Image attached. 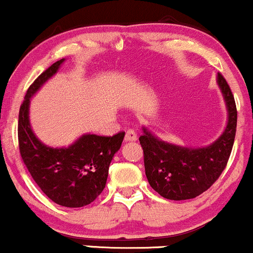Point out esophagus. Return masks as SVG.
I'll use <instances>...</instances> for the list:
<instances>
[{
  "label": "esophagus",
  "mask_w": 253,
  "mask_h": 253,
  "mask_svg": "<svg viewBox=\"0 0 253 253\" xmlns=\"http://www.w3.org/2000/svg\"><path fill=\"white\" fill-rule=\"evenodd\" d=\"M136 133L134 132V129H128L125 134V141H135L136 140Z\"/></svg>",
  "instance_id": "34e87169"
}]
</instances>
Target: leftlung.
<instances>
[{"label": "left lung", "mask_w": 253, "mask_h": 253, "mask_svg": "<svg viewBox=\"0 0 253 253\" xmlns=\"http://www.w3.org/2000/svg\"><path fill=\"white\" fill-rule=\"evenodd\" d=\"M228 110V123L221 136L207 147L188 149L159 140L146 128L139 136L144 151L145 173L151 187L169 200H188L208 190L227 165L237 132V107L231 88L217 74Z\"/></svg>", "instance_id": "8db88e82"}]
</instances>
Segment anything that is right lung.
Here are the masks:
<instances>
[{
    "label": "right lung",
    "instance_id": "obj_1",
    "mask_svg": "<svg viewBox=\"0 0 253 253\" xmlns=\"http://www.w3.org/2000/svg\"><path fill=\"white\" fill-rule=\"evenodd\" d=\"M63 62L52 64L28 88L20 107L17 138L20 155L38 187L57 205L77 208L95 201L102 193L109 164L121 147L125 132L113 136L85 134L66 149H53L38 140L28 120L30 98Z\"/></svg>",
    "mask_w": 253,
    "mask_h": 253
}]
</instances>
